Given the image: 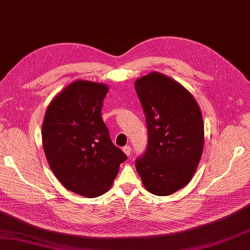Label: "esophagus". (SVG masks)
Returning <instances> with one entry per match:
<instances>
[{"label":"esophagus","mask_w":250,"mask_h":250,"mask_svg":"<svg viewBox=\"0 0 250 250\" xmlns=\"http://www.w3.org/2000/svg\"><path fill=\"white\" fill-rule=\"evenodd\" d=\"M123 151L125 152V155L129 156V155L131 154V147H130V146H125V147L123 148Z\"/></svg>","instance_id":"obj_1"}]
</instances>
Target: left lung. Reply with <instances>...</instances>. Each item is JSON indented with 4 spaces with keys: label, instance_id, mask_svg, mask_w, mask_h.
<instances>
[{
    "label": "left lung",
    "instance_id": "obj_1",
    "mask_svg": "<svg viewBox=\"0 0 250 250\" xmlns=\"http://www.w3.org/2000/svg\"><path fill=\"white\" fill-rule=\"evenodd\" d=\"M135 90L148 129L136 170L150 193L171 195L188 184L199 164L205 143L201 111L187 88L159 72L137 79Z\"/></svg>",
    "mask_w": 250,
    "mask_h": 250
}]
</instances>
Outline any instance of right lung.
<instances>
[{"label": "right lung", "mask_w": 250, "mask_h": 250, "mask_svg": "<svg viewBox=\"0 0 250 250\" xmlns=\"http://www.w3.org/2000/svg\"><path fill=\"white\" fill-rule=\"evenodd\" d=\"M108 87L75 81L49 104L42 147L55 177L67 189L94 198L112 187L126 155L113 144L101 117Z\"/></svg>", "instance_id": "add662e5"}]
</instances>
